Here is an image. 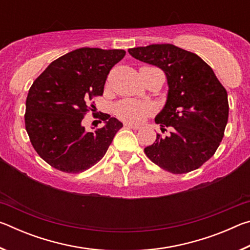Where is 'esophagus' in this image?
Here are the masks:
<instances>
[{
  "label": "esophagus",
  "mask_w": 250,
  "mask_h": 250,
  "mask_svg": "<svg viewBox=\"0 0 250 250\" xmlns=\"http://www.w3.org/2000/svg\"><path fill=\"white\" fill-rule=\"evenodd\" d=\"M125 128H128V129H133V130H139V129H140V125L128 124V122H125Z\"/></svg>",
  "instance_id": "1"
}]
</instances>
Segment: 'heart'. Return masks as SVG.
<instances>
[{"mask_svg": "<svg viewBox=\"0 0 250 250\" xmlns=\"http://www.w3.org/2000/svg\"><path fill=\"white\" fill-rule=\"evenodd\" d=\"M113 111L121 120L131 124H140L154 112V107L147 101L124 99L115 104Z\"/></svg>", "mask_w": 250, "mask_h": 250, "instance_id": "heart-1", "label": "heart"}]
</instances>
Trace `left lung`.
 I'll use <instances>...</instances> for the list:
<instances>
[{"instance_id": "obj_1", "label": "left lung", "mask_w": 250, "mask_h": 250, "mask_svg": "<svg viewBox=\"0 0 250 250\" xmlns=\"http://www.w3.org/2000/svg\"><path fill=\"white\" fill-rule=\"evenodd\" d=\"M131 56L155 65L167 75L168 94L155 122L167 137L156 134L145 153L173 174L201 167L215 154L228 121L227 91L213 69L196 54L172 44L128 49Z\"/></svg>"}]
</instances>
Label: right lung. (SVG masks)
Segmentation results:
<instances>
[{
    "label": "right lung",
    "mask_w": 250,
    "mask_h": 250,
    "mask_svg": "<svg viewBox=\"0 0 250 250\" xmlns=\"http://www.w3.org/2000/svg\"><path fill=\"white\" fill-rule=\"evenodd\" d=\"M125 55L124 49H76L50 62L33 83L25 128L37 154L52 167L77 174L104 158L122 124L103 113L105 125L87 132L82 121L94 111L92 99L103 96L110 70Z\"/></svg>",
    "instance_id": "add662e5"
}]
</instances>
